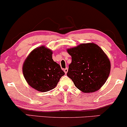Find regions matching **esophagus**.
Returning a JSON list of instances; mask_svg holds the SVG:
<instances>
[{"instance_id": "esophagus-1", "label": "esophagus", "mask_w": 127, "mask_h": 127, "mask_svg": "<svg viewBox=\"0 0 127 127\" xmlns=\"http://www.w3.org/2000/svg\"><path fill=\"white\" fill-rule=\"evenodd\" d=\"M68 68H66L65 69H64V72H65V73H67V72H68Z\"/></svg>"}]
</instances>
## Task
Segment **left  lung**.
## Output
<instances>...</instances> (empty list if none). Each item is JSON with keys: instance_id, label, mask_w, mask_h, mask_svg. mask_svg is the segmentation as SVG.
<instances>
[{"instance_id": "obj_1", "label": "left lung", "mask_w": 127, "mask_h": 127, "mask_svg": "<svg viewBox=\"0 0 127 127\" xmlns=\"http://www.w3.org/2000/svg\"><path fill=\"white\" fill-rule=\"evenodd\" d=\"M67 52L72 57L67 76L75 87L85 93L99 90L110 73V61L105 53L94 43H81Z\"/></svg>"}]
</instances>
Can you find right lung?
I'll return each mask as SVG.
<instances>
[{"label": "right lung", "instance_id": "right-lung-1", "mask_svg": "<svg viewBox=\"0 0 127 127\" xmlns=\"http://www.w3.org/2000/svg\"><path fill=\"white\" fill-rule=\"evenodd\" d=\"M52 51L45 46L34 49L23 62V74L29 86L39 92L55 88L65 75L52 59Z\"/></svg>", "mask_w": 127, "mask_h": 127}]
</instances>
